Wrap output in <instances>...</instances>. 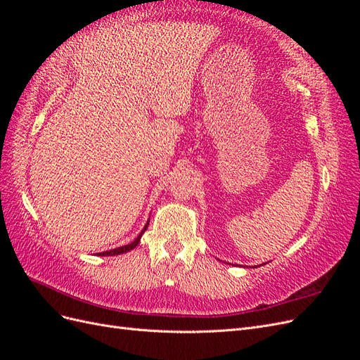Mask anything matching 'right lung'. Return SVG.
Instances as JSON below:
<instances>
[{"label":"right lung","mask_w":360,"mask_h":360,"mask_svg":"<svg viewBox=\"0 0 360 360\" xmlns=\"http://www.w3.org/2000/svg\"><path fill=\"white\" fill-rule=\"evenodd\" d=\"M148 222H150V221H148ZM148 222L146 224V226L143 228V231L139 233V236L135 238V240H134L132 243L124 245V246H120V248H115V249H111V250H105V252H99L97 255H101V257H111V255H120V254H124V252H129V250L135 249V248H136V245H138V243H139V240H141V237H143L144 231L147 230Z\"/></svg>","instance_id":"obj_1"}]
</instances>
